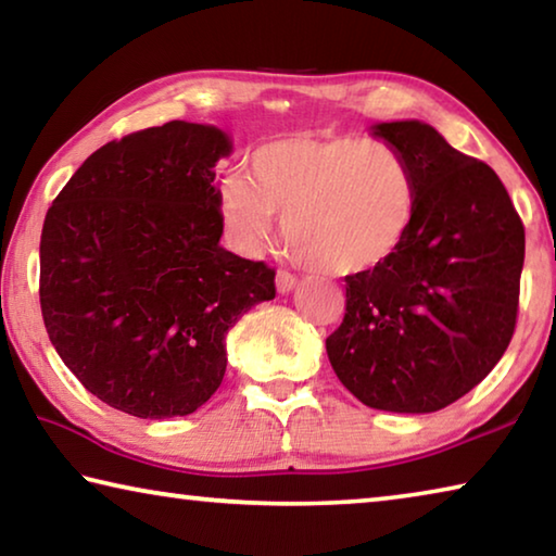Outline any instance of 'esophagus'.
Returning <instances> with one entry per match:
<instances>
[{
  "label": "esophagus",
  "mask_w": 556,
  "mask_h": 556,
  "mask_svg": "<svg viewBox=\"0 0 556 556\" xmlns=\"http://www.w3.org/2000/svg\"><path fill=\"white\" fill-rule=\"evenodd\" d=\"M294 287H296V277L287 269H279L277 271V291H279V294H289V291Z\"/></svg>",
  "instance_id": "esophagus-1"
}]
</instances>
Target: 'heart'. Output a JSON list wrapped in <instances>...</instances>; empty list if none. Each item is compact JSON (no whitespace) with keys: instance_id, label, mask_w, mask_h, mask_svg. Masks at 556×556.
Segmentation results:
<instances>
[{"instance_id":"b5f03b06","label":"heart","mask_w":556,"mask_h":556,"mask_svg":"<svg viewBox=\"0 0 556 556\" xmlns=\"http://www.w3.org/2000/svg\"><path fill=\"white\" fill-rule=\"evenodd\" d=\"M417 178L388 142L296 135L262 144L250 176L220 186L235 248L255 255L285 220L289 248L333 277L368 275L397 255L417 215Z\"/></svg>"}]
</instances>
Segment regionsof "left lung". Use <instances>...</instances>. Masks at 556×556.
<instances>
[{
    "label": "left lung",
    "mask_w": 556,
    "mask_h": 556,
    "mask_svg": "<svg viewBox=\"0 0 556 556\" xmlns=\"http://www.w3.org/2000/svg\"><path fill=\"white\" fill-rule=\"evenodd\" d=\"M417 178L402 250L345 277L343 324L326 338L333 370L372 409L427 414L464 397L510 345L525 228L491 166L419 119L382 122Z\"/></svg>",
    "instance_id": "8db88e82"
}]
</instances>
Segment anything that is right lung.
I'll return each mask as SVG.
<instances>
[{
	"instance_id": "right-lung-1",
	"label": "right lung",
	"mask_w": 556,
	"mask_h": 556,
	"mask_svg": "<svg viewBox=\"0 0 556 556\" xmlns=\"http://www.w3.org/2000/svg\"><path fill=\"white\" fill-rule=\"evenodd\" d=\"M232 144L174 119L90 154L41 230V314L83 388L139 419L191 414L220 388L225 336L275 269L220 248L215 172Z\"/></svg>"
}]
</instances>
